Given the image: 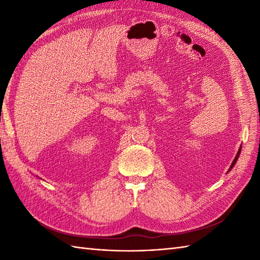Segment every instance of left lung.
Wrapping results in <instances>:
<instances>
[{
	"instance_id": "left-lung-1",
	"label": "left lung",
	"mask_w": 260,
	"mask_h": 260,
	"mask_svg": "<svg viewBox=\"0 0 260 260\" xmlns=\"http://www.w3.org/2000/svg\"><path fill=\"white\" fill-rule=\"evenodd\" d=\"M239 153H240V152H238V154H237V155H236V157H235V159H234V162H233V164H231V167H230L231 169H233V168H234V165L236 164V162H237V159H238V156H239Z\"/></svg>"
}]
</instances>
